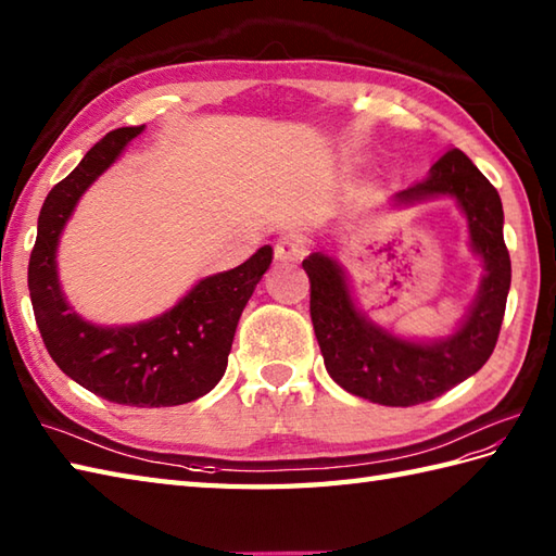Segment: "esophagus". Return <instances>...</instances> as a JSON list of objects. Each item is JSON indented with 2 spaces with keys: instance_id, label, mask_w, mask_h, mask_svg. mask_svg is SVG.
<instances>
[{
  "instance_id": "1",
  "label": "esophagus",
  "mask_w": 556,
  "mask_h": 556,
  "mask_svg": "<svg viewBox=\"0 0 556 556\" xmlns=\"http://www.w3.org/2000/svg\"><path fill=\"white\" fill-rule=\"evenodd\" d=\"M274 254L278 262H300V258L304 256V244L294 235H286L276 242Z\"/></svg>"
}]
</instances>
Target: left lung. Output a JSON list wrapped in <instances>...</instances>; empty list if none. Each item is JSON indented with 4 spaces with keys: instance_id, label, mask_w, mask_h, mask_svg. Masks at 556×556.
Segmentation results:
<instances>
[{
    "instance_id": "left-lung-1",
    "label": "left lung",
    "mask_w": 556,
    "mask_h": 556,
    "mask_svg": "<svg viewBox=\"0 0 556 556\" xmlns=\"http://www.w3.org/2000/svg\"><path fill=\"white\" fill-rule=\"evenodd\" d=\"M446 197L466 215L470 249L484 268L478 294L448 336L417 341L389 331L357 307L336 256L312 252L302 262L312 282L309 312L326 371L348 393L379 405L410 407L446 393L490 359L511 288L504 208L496 189L466 153L453 149L420 182L395 191L391 206L407 208Z\"/></svg>"
}]
</instances>
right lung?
<instances>
[{"mask_svg": "<svg viewBox=\"0 0 556 556\" xmlns=\"http://www.w3.org/2000/svg\"><path fill=\"white\" fill-rule=\"evenodd\" d=\"M141 131H110L52 187L38 215L28 290L45 348L66 377L112 403L169 407L201 399L223 379L237 321L274 249L264 244L244 264L201 278L175 307L153 319L100 326L76 314L56 274V247L86 189Z\"/></svg>", "mask_w": 556, "mask_h": 556, "instance_id": "1", "label": "right lung"}]
</instances>
